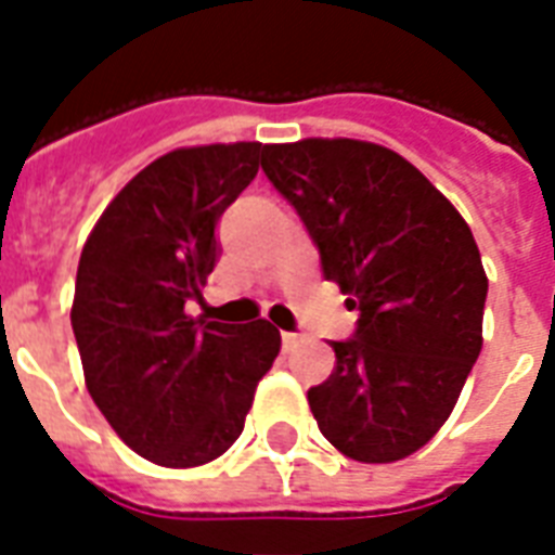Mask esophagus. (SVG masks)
<instances>
[{
    "label": "esophagus",
    "mask_w": 555,
    "mask_h": 555,
    "mask_svg": "<svg viewBox=\"0 0 555 555\" xmlns=\"http://www.w3.org/2000/svg\"><path fill=\"white\" fill-rule=\"evenodd\" d=\"M296 343H299V334H291V331H285V334H282V346H285V351L296 348Z\"/></svg>",
    "instance_id": "esophagus-1"
}]
</instances>
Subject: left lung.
Instances as JSON below:
<instances>
[{"label": "left lung", "instance_id": "obj_1", "mask_svg": "<svg viewBox=\"0 0 555 555\" xmlns=\"http://www.w3.org/2000/svg\"><path fill=\"white\" fill-rule=\"evenodd\" d=\"M261 169L320 247L322 276L360 311L308 391L320 431L360 464L426 447L481 354L487 273L449 198L403 155L351 138L270 143Z\"/></svg>", "mask_w": 555, "mask_h": 555}]
</instances>
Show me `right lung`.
I'll return each mask as SVG.
<instances>
[{"mask_svg":"<svg viewBox=\"0 0 555 555\" xmlns=\"http://www.w3.org/2000/svg\"><path fill=\"white\" fill-rule=\"evenodd\" d=\"M261 143L160 155L117 192L82 247L72 328L117 438L169 469L224 455L282 346L268 320H192L218 261L221 212L259 172Z\"/></svg>","mask_w":555,"mask_h":555,"instance_id":"obj_1","label":"right lung"}]
</instances>
